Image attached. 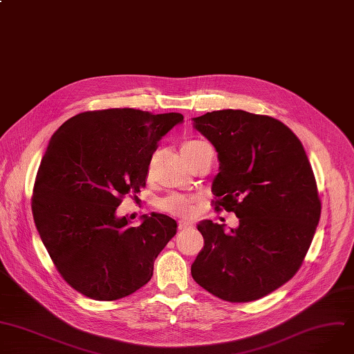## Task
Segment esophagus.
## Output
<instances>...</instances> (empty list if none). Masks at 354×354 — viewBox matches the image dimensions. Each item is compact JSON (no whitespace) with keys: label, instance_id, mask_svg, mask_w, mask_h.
<instances>
[{"label":"esophagus","instance_id":"obj_1","mask_svg":"<svg viewBox=\"0 0 354 354\" xmlns=\"http://www.w3.org/2000/svg\"><path fill=\"white\" fill-rule=\"evenodd\" d=\"M192 228H193V224L189 221H184V220L178 221V230H192Z\"/></svg>","mask_w":354,"mask_h":354}]
</instances>
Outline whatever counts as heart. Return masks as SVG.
Returning <instances> with one entry per match:
<instances>
[{
  "label": "heart",
  "mask_w": 354,
  "mask_h": 354,
  "mask_svg": "<svg viewBox=\"0 0 354 354\" xmlns=\"http://www.w3.org/2000/svg\"><path fill=\"white\" fill-rule=\"evenodd\" d=\"M201 143L203 142H198V140L187 142V143L183 145L181 153L187 154L188 151H192L194 147H197ZM197 204H198V201L194 197L184 196V194H170V196L165 197L160 201V208L162 211H167V212L174 214V215L187 216V215L194 214V211L197 208Z\"/></svg>",
  "instance_id": "b5f03b06"
}]
</instances>
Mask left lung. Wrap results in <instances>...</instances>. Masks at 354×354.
<instances>
[{"label": "left lung", "mask_w": 354, "mask_h": 354, "mask_svg": "<svg viewBox=\"0 0 354 354\" xmlns=\"http://www.w3.org/2000/svg\"><path fill=\"white\" fill-rule=\"evenodd\" d=\"M218 153L212 180L216 211L239 225L203 220L204 248L192 265L194 281L228 302H251L286 283L302 265L320 218L316 180L305 149L282 122L245 111L193 118Z\"/></svg>", "instance_id": "obj_1"}]
</instances>
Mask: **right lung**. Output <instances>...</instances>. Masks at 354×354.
Returning a JSON list of instances; mask_svg holds the SVG:
<instances>
[{
  "mask_svg": "<svg viewBox=\"0 0 354 354\" xmlns=\"http://www.w3.org/2000/svg\"><path fill=\"white\" fill-rule=\"evenodd\" d=\"M180 113L136 109L84 112L49 140L34 185L32 214L62 278L95 301H116L145 286L157 255L177 232L165 214L131 227L116 209L146 185L157 143Z\"/></svg>",
  "mask_w": 354,
  "mask_h": 354,
  "instance_id": "right-lung-1",
  "label": "right lung"
}]
</instances>
